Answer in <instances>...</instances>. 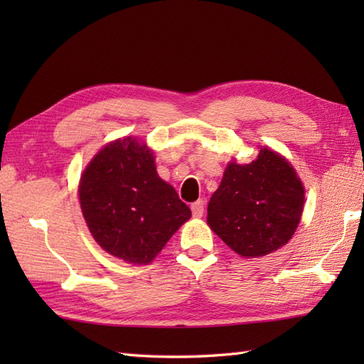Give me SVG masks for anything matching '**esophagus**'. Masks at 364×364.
<instances>
[{
  "label": "esophagus",
  "instance_id": "1",
  "mask_svg": "<svg viewBox=\"0 0 364 364\" xmlns=\"http://www.w3.org/2000/svg\"><path fill=\"white\" fill-rule=\"evenodd\" d=\"M191 210H192V215H194L196 219L203 218V214H205V203H203V200H198V202L192 203Z\"/></svg>",
  "mask_w": 364,
  "mask_h": 364
}]
</instances>
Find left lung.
I'll return each mask as SVG.
<instances>
[{"instance_id":"1","label":"left lung","mask_w":364,"mask_h":364,"mask_svg":"<svg viewBox=\"0 0 364 364\" xmlns=\"http://www.w3.org/2000/svg\"><path fill=\"white\" fill-rule=\"evenodd\" d=\"M305 188L280 154L261 149L250 164L230 162L208 203V225L231 250L258 258L280 249L296 233Z\"/></svg>"}]
</instances>
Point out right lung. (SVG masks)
I'll return each mask as SVG.
<instances>
[{"label":"right lung","instance_id":"1","mask_svg":"<svg viewBox=\"0 0 364 364\" xmlns=\"http://www.w3.org/2000/svg\"><path fill=\"white\" fill-rule=\"evenodd\" d=\"M80 202L98 245L131 264H149L191 210L154 167V156L134 137L100 150L84 170Z\"/></svg>","mask_w":364,"mask_h":364}]
</instances>
